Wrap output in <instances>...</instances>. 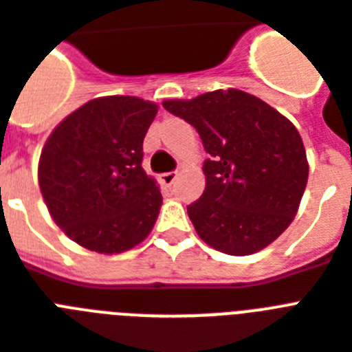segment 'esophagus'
I'll return each instance as SVG.
<instances>
[{"instance_id": "esophagus-1", "label": "esophagus", "mask_w": 352, "mask_h": 352, "mask_svg": "<svg viewBox=\"0 0 352 352\" xmlns=\"http://www.w3.org/2000/svg\"><path fill=\"white\" fill-rule=\"evenodd\" d=\"M177 177H179V171H166V173L160 175V182L166 184V186H171L177 181Z\"/></svg>"}]
</instances>
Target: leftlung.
Instances as JSON below:
<instances>
[{
  "label": "left lung",
  "mask_w": 352,
  "mask_h": 352,
  "mask_svg": "<svg viewBox=\"0 0 352 352\" xmlns=\"http://www.w3.org/2000/svg\"><path fill=\"white\" fill-rule=\"evenodd\" d=\"M162 106L197 129L210 155L203 166L206 188L188 206L199 237L228 256H248L278 239L294 219L309 179L294 124L239 89Z\"/></svg>",
  "instance_id": "obj_1"
}]
</instances>
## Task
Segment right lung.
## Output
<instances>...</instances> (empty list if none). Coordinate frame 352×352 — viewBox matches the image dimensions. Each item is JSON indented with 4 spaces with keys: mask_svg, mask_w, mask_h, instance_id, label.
<instances>
[{
    "mask_svg": "<svg viewBox=\"0 0 352 352\" xmlns=\"http://www.w3.org/2000/svg\"><path fill=\"white\" fill-rule=\"evenodd\" d=\"M157 104L102 96L63 118L41 149L38 182L49 214L74 243L120 254L142 243L162 195L142 170Z\"/></svg>",
    "mask_w": 352,
    "mask_h": 352,
    "instance_id": "1",
    "label": "right lung"
}]
</instances>
